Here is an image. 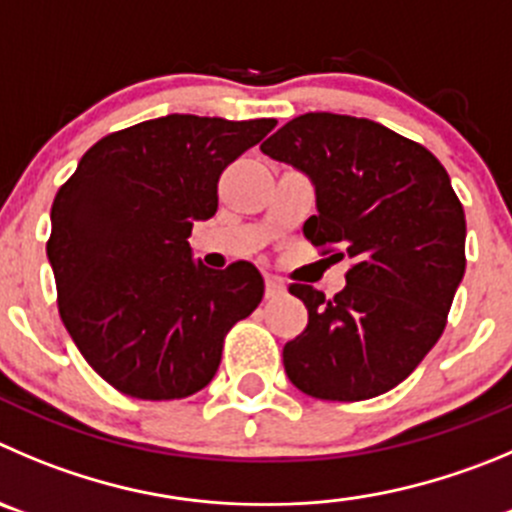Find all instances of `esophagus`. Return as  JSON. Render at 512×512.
Segmentation results:
<instances>
[{"mask_svg": "<svg viewBox=\"0 0 512 512\" xmlns=\"http://www.w3.org/2000/svg\"><path fill=\"white\" fill-rule=\"evenodd\" d=\"M285 293V283L275 275H267L265 278V295L267 298H278V295Z\"/></svg>", "mask_w": 512, "mask_h": 512, "instance_id": "obj_1", "label": "esophagus"}]
</instances>
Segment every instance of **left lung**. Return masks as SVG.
<instances>
[{"label": "left lung", "mask_w": 512, "mask_h": 512, "mask_svg": "<svg viewBox=\"0 0 512 512\" xmlns=\"http://www.w3.org/2000/svg\"><path fill=\"white\" fill-rule=\"evenodd\" d=\"M260 148L313 181L310 245L351 260L331 300L290 285L308 326L285 343V374L326 401L394 389L439 341L465 275V209L450 176L422 143L338 113L293 118Z\"/></svg>", "instance_id": "left-lung-1"}]
</instances>
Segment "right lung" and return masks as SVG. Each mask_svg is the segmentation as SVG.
I'll list each match as a JSON object with an SVG mask.
<instances>
[{"label":"right lung","instance_id":"obj_1","mask_svg":"<svg viewBox=\"0 0 512 512\" xmlns=\"http://www.w3.org/2000/svg\"><path fill=\"white\" fill-rule=\"evenodd\" d=\"M275 118L171 116L108 133L52 202L47 257L57 310L83 358L136 399H184L214 379L224 336L260 305L252 262L191 260L197 219L217 212L222 171Z\"/></svg>","mask_w":512,"mask_h":512}]
</instances>
